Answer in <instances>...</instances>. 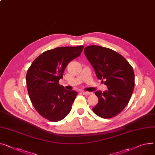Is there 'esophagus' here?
Wrapping results in <instances>:
<instances>
[{"mask_svg":"<svg viewBox=\"0 0 155 155\" xmlns=\"http://www.w3.org/2000/svg\"><path fill=\"white\" fill-rule=\"evenodd\" d=\"M82 93L83 95H89L91 94L90 92H86V91H82Z\"/></svg>","mask_w":155,"mask_h":155,"instance_id":"esophagus-1","label":"esophagus"}]
</instances>
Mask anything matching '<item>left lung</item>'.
Masks as SVG:
<instances>
[{"mask_svg": "<svg viewBox=\"0 0 155 155\" xmlns=\"http://www.w3.org/2000/svg\"><path fill=\"white\" fill-rule=\"evenodd\" d=\"M84 51L97 78L108 88L103 92H95L99 102L92 110L104 118L114 117L122 111L132 97L135 86L133 68L124 56L107 48L91 45Z\"/></svg>", "mask_w": 155, "mask_h": 155, "instance_id": "8db88e82", "label": "left lung"}]
</instances>
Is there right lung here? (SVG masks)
Listing matches in <instances>:
<instances>
[{"mask_svg":"<svg viewBox=\"0 0 155 155\" xmlns=\"http://www.w3.org/2000/svg\"><path fill=\"white\" fill-rule=\"evenodd\" d=\"M83 46L58 47L41 53L27 71L26 81L30 101L37 111L51 122L65 118L78 93L59 84L68 63L78 58Z\"/></svg>","mask_w":155,"mask_h":155,"instance_id":"right-lung-1","label":"right lung"}]
</instances>
